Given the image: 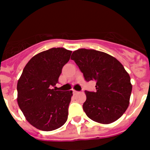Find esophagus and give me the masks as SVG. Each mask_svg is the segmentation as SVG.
Returning a JSON list of instances; mask_svg holds the SVG:
<instances>
[{
	"instance_id": "1",
	"label": "esophagus",
	"mask_w": 150,
	"mask_h": 150,
	"mask_svg": "<svg viewBox=\"0 0 150 150\" xmlns=\"http://www.w3.org/2000/svg\"><path fill=\"white\" fill-rule=\"evenodd\" d=\"M72 91H73V93H78V91H75V90H72Z\"/></svg>"
}]
</instances>
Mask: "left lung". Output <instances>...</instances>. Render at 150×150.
<instances>
[{
	"mask_svg": "<svg viewBox=\"0 0 150 150\" xmlns=\"http://www.w3.org/2000/svg\"><path fill=\"white\" fill-rule=\"evenodd\" d=\"M71 59L83 73L85 81L96 82V91H85L83 109L93 121L109 124L120 118L129 104L132 91L131 78L115 57L93 49L75 51Z\"/></svg>",
	"mask_w": 150,
	"mask_h": 150,
	"instance_id": "1",
	"label": "left lung"
}]
</instances>
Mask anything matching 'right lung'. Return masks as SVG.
Listing matches in <instances>:
<instances>
[{"label":"right lung","instance_id":"add662e5","mask_svg":"<svg viewBox=\"0 0 150 150\" xmlns=\"http://www.w3.org/2000/svg\"><path fill=\"white\" fill-rule=\"evenodd\" d=\"M72 51L52 48L34 56L17 83V102L27 120L41 131L57 129L65 123L72 91H56L64 65Z\"/></svg>","mask_w":150,"mask_h":150}]
</instances>
